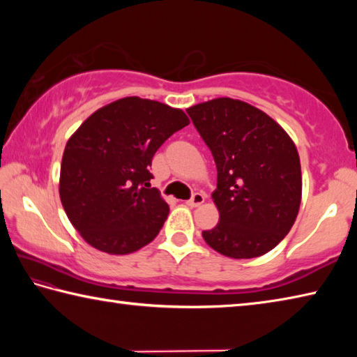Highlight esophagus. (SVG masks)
Here are the masks:
<instances>
[{
  "label": "esophagus",
  "instance_id": "obj_1",
  "mask_svg": "<svg viewBox=\"0 0 357 357\" xmlns=\"http://www.w3.org/2000/svg\"><path fill=\"white\" fill-rule=\"evenodd\" d=\"M204 197L203 193H195V195H193L189 202H187V206H190V208H197V206H200V204H203L204 203Z\"/></svg>",
  "mask_w": 357,
  "mask_h": 357
}]
</instances>
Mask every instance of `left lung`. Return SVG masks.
<instances>
[{"instance_id":"8db88e82","label":"left lung","mask_w":357,"mask_h":357,"mask_svg":"<svg viewBox=\"0 0 357 357\" xmlns=\"http://www.w3.org/2000/svg\"><path fill=\"white\" fill-rule=\"evenodd\" d=\"M213 153L219 223L206 244L234 259L261 257L287 236L302 197L296 144L279 123L247 102L217 98L187 108Z\"/></svg>"}]
</instances>
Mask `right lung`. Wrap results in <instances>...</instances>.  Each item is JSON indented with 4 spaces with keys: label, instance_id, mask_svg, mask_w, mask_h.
Listing matches in <instances>:
<instances>
[{
    "label": "right lung",
    "instance_id": "add662e5",
    "mask_svg": "<svg viewBox=\"0 0 357 357\" xmlns=\"http://www.w3.org/2000/svg\"><path fill=\"white\" fill-rule=\"evenodd\" d=\"M190 121L181 108L137 96L96 110L66 143L59 198L89 245L128 255L149 244L168 215L151 187V162L168 137Z\"/></svg>",
    "mask_w": 357,
    "mask_h": 357
}]
</instances>
